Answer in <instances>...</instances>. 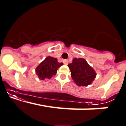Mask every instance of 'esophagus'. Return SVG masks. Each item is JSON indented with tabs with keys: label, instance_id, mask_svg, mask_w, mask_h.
Here are the masks:
<instances>
[{
	"label": "esophagus",
	"instance_id": "esophagus-1",
	"mask_svg": "<svg viewBox=\"0 0 126 126\" xmlns=\"http://www.w3.org/2000/svg\"><path fill=\"white\" fill-rule=\"evenodd\" d=\"M63 62H64V64H65V65H67L68 64V61L67 59H65L63 61Z\"/></svg>",
	"mask_w": 126,
	"mask_h": 126
}]
</instances>
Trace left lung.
<instances>
[{"label": "left lung", "instance_id": "obj_1", "mask_svg": "<svg viewBox=\"0 0 126 126\" xmlns=\"http://www.w3.org/2000/svg\"><path fill=\"white\" fill-rule=\"evenodd\" d=\"M70 75L77 85L85 87L92 84L95 79L96 73L83 58H75L68 65Z\"/></svg>", "mask_w": 126, "mask_h": 126}]
</instances>
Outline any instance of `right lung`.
<instances>
[{"mask_svg": "<svg viewBox=\"0 0 126 126\" xmlns=\"http://www.w3.org/2000/svg\"><path fill=\"white\" fill-rule=\"evenodd\" d=\"M62 65L63 63L57 62L56 58L47 56L36 67L35 71L40 80L49 79L56 75L59 68Z\"/></svg>", "mask_w": 126, "mask_h": 126, "instance_id": "right-lung-1", "label": "right lung"}]
</instances>
